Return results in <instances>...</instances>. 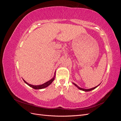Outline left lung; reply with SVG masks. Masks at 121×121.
I'll return each instance as SVG.
<instances>
[{"label": "left lung", "instance_id": "obj_1", "mask_svg": "<svg viewBox=\"0 0 121 121\" xmlns=\"http://www.w3.org/2000/svg\"><path fill=\"white\" fill-rule=\"evenodd\" d=\"M73 84H74V85H75L78 88V89H79L80 90H83V91H91V90H93V89H94L95 88H96L97 87H98L99 85V84L98 85H97V86H96V87H93V88H91V89H83V88H80V87H79L78 86H77L76 85V84H75L74 83H73Z\"/></svg>", "mask_w": 121, "mask_h": 121}]
</instances>
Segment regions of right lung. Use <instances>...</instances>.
Instances as JSON below:
<instances>
[{"instance_id": "obj_1", "label": "right lung", "mask_w": 121, "mask_h": 121, "mask_svg": "<svg viewBox=\"0 0 121 121\" xmlns=\"http://www.w3.org/2000/svg\"><path fill=\"white\" fill-rule=\"evenodd\" d=\"M55 77H56V72H55V73H54V75L53 76V77L52 79L50 80L49 81H47V82L42 84V85H31V84L28 83L27 82H26L24 79H23V80L26 84H27L28 85L33 88H34L35 89H43V88H44L47 87V86H48L50 84H52V82L53 81V80H54Z\"/></svg>"}]
</instances>
